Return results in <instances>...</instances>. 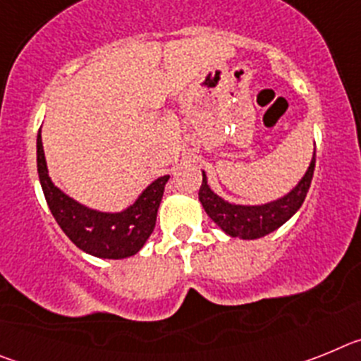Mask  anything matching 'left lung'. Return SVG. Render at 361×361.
Here are the masks:
<instances>
[{
  "label": "left lung",
  "mask_w": 361,
  "mask_h": 361,
  "mask_svg": "<svg viewBox=\"0 0 361 361\" xmlns=\"http://www.w3.org/2000/svg\"><path fill=\"white\" fill-rule=\"evenodd\" d=\"M314 162H317V149L312 153L307 171L296 183V186H293L286 195L266 204H233L222 199L209 188L206 171L202 170L199 200L209 219L229 237L242 238V240L266 237L286 224L304 204L314 173Z\"/></svg>",
  "instance_id": "left-lung-1"
}]
</instances>
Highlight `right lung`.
<instances>
[{
  "label": "right lung",
  "mask_w": 361,
  "mask_h": 361,
  "mask_svg": "<svg viewBox=\"0 0 361 361\" xmlns=\"http://www.w3.org/2000/svg\"><path fill=\"white\" fill-rule=\"evenodd\" d=\"M37 173L50 212L66 237L85 253L110 260L133 257L141 251L155 228L162 193L170 178V175L155 178L133 204L121 212L94 209L66 195L52 183L44 159L41 130L37 133Z\"/></svg>",
  "instance_id": "obj_1"
}]
</instances>
